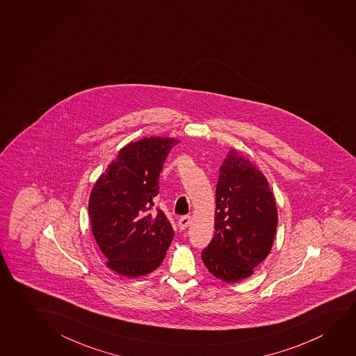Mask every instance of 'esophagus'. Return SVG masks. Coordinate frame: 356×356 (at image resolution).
I'll return each instance as SVG.
<instances>
[{
	"mask_svg": "<svg viewBox=\"0 0 356 356\" xmlns=\"http://www.w3.org/2000/svg\"><path fill=\"white\" fill-rule=\"evenodd\" d=\"M191 216H184V217H181L179 219V227H180V229H186L188 225H191Z\"/></svg>",
	"mask_w": 356,
	"mask_h": 356,
	"instance_id": "obj_1",
	"label": "esophagus"
}]
</instances>
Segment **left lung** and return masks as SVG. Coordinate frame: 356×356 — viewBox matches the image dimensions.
<instances>
[{
    "label": "left lung",
    "instance_id": "1",
    "mask_svg": "<svg viewBox=\"0 0 356 356\" xmlns=\"http://www.w3.org/2000/svg\"><path fill=\"white\" fill-rule=\"evenodd\" d=\"M277 208L265 176L236 150L219 168L213 239L203 264L216 277L236 282L249 277L274 243Z\"/></svg>",
    "mask_w": 356,
    "mask_h": 356
}]
</instances>
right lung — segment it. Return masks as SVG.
Returning <instances> with one entry per match:
<instances>
[{"label": "right lung", "instance_id": "right-lung-1", "mask_svg": "<svg viewBox=\"0 0 356 356\" xmlns=\"http://www.w3.org/2000/svg\"><path fill=\"white\" fill-rule=\"evenodd\" d=\"M174 138H143L120 149L95 184L88 214L93 236L115 273L138 277L160 266L174 239L164 212L153 211L159 176Z\"/></svg>", "mask_w": 356, "mask_h": 356}]
</instances>
